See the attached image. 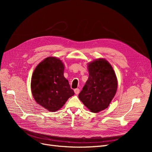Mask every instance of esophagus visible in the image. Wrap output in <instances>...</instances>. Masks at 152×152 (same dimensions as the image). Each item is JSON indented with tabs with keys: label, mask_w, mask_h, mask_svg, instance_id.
I'll use <instances>...</instances> for the list:
<instances>
[{
	"label": "esophagus",
	"mask_w": 152,
	"mask_h": 152,
	"mask_svg": "<svg viewBox=\"0 0 152 152\" xmlns=\"http://www.w3.org/2000/svg\"><path fill=\"white\" fill-rule=\"evenodd\" d=\"M74 92H75V94H79V93H80V89H78V88L75 89H74Z\"/></svg>",
	"instance_id": "34e87169"
}]
</instances>
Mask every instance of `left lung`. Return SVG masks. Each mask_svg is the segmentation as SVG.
Returning a JSON list of instances; mask_svg holds the SVG:
<instances>
[{
  "mask_svg": "<svg viewBox=\"0 0 152 152\" xmlns=\"http://www.w3.org/2000/svg\"><path fill=\"white\" fill-rule=\"evenodd\" d=\"M87 67L89 76L79 98L91 112L98 113L108 108L115 95L117 79L112 65L105 59H96Z\"/></svg>",
  "mask_w": 152,
  "mask_h": 152,
  "instance_id": "left-lung-1",
  "label": "left lung"
}]
</instances>
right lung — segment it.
<instances>
[{"mask_svg":"<svg viewBox=\"0 0 152 152\" xmlns=\"http://www.w3.org/2000/svg\"><path fill=\"white\" fill-rule=\"evenodd\" d=\"M63 63L59 58L48 57L37 66L32 74L31 90L35 102L50 112H56L74 92L63 75Z\"/></svg>","mask_w":152,"mask_h":152,"instance_id":"1","label":"right lung"}]
</instances>
